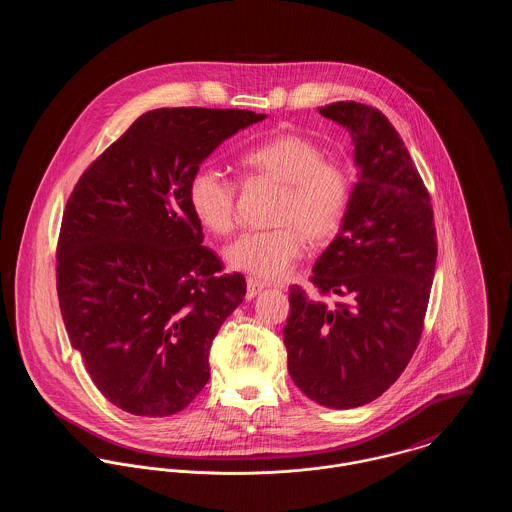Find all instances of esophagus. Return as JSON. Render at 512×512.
Wrapping results in <instances>:
<instances>
[{"label":"esophagus","mask_w":512,"mask_h":512,"mask_svg":"<svg viewBox=\"0 0 512 512\" xmlns=\"http://www.w3.org/2000/svg\"><path fill=\"white\" fill-rule=\"evenodd\" d=\"M264 288H266V284H262V282L252 280V278H250V280L246 282V297H248V299H252V297H256L258 293L262 292Z\"/></svg>","instance_id":"34e87169"}]
</instances>
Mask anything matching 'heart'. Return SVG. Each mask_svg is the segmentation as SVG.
Here are the masks:
<instances>
[{"label":"heart","instance_id":"obj_1","mask_svg":"<svg viewBox=\"0 0 512 512\" xmlns=\"http://www.w3.org/2000/svg\"><path fill=\"white\" fill-rule=\"evenodd\" d=\"M244 163L282 187L276 230L240 234L228 248L232 268L260 280H280L303 254V240L311 246L329 242L347 217L353 185L349 173L329 161V151L319 142L299 136H274L244 153ZM193 215L224 236L236 222V183L213 165L193 171L187 185Z\"/></svg>","mask_w":512,"mask_h":512}]
</instances>
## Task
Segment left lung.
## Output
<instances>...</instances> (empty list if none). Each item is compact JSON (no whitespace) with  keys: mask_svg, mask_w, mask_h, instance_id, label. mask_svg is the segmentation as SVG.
<instances>
[{"mask_svg":"<svg viewBox=\"0 0 512 512\" xmlns=\"http://www.w3.org/2000/svg\"><path fill=\"white\" fill-rule=\"evenodd\" d=\"M319 114L349 130L359 181L341 230L313 266L319 297L290 288L288 370L321 406L349 410L386 392L424 329L438 242L430 193L388 118L361 102ZM339 294L343 302L320 297Z\"/></svg>","mask_w":512,"mask_h":512,"instance_id":"obj_1","label":"left lung"}]
</instances>
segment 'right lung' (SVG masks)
<instances>
[{
	"label": "right lung",
	"mask_w": 512,
	"mask_h": 512,
	"mask_svg": "<svg viewBox=\"0 0 512 512\" xmlns=\"http://www.w3.org/2000/svg\"><path fill=\"white\" fill-rule=\"evenodd\" d=\"M264 118L151 110L74 185L57 244L59 305L92 382L124 412L173 416L209 382L213 339L246 282L203 246L187 185L224 140Z\"/></svg>",
	"instance_id": "add662e5"
}]
</instances>
